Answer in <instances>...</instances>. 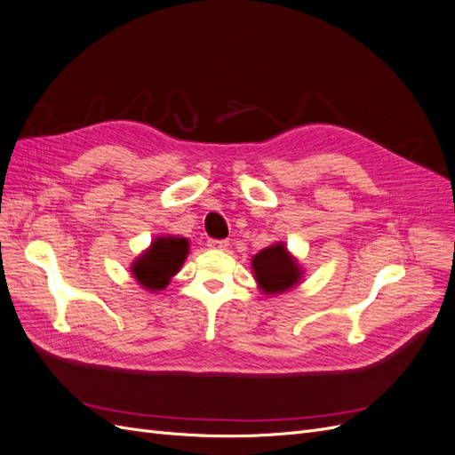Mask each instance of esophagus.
Segmentation results:
<instances>
[{
	"label": "esophagus",
	"instance_id": "esophagus-1",
	"mask_svg": "<svg viewBox=\"0 0 455 455\" xmlns=\"http://www.w3.org/2000/svg\"><path fill=\"white\" fill-rule=\"evenodd\" d=\"M209 246L214 251H226L229 246V241H226V239H209Z\"/></svg>",
	"mask_w": 455,
	"mask_h": 455
}]
</instances>
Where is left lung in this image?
I'll return each mask as SVG.
<instances>
[{
	"label": "left lung",
	"instance_id": "8db88e82",
	"mask_svg": "<svg viewBox=\"0 0 455 455\" xmlns=\"http://www.w3.org/2000/svg\"><path fill=\"white\" fill-rule=\"evenodd\" d=\"M252 269L261 291L269 294H279L288 291V288H292L301 277L299 266L296 264V259L288 254L283 243L259 251L252 258Z\"/></svg>",
	"mask_w": 455,
	"mask_h": 455
}]
</instances>
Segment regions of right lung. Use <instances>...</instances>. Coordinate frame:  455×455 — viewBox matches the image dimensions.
I'll return each mask as SVG.
<instances>
[{
	"label": "right lung",
	"instance_id": "1",
	"mask_svg": "<svg viewBox=\"0 0 455 455\" xmlns=\"http://www.w3.org/2000/svg\"><path fill=\"white\" fill-rule=\"evenodd\" d=\"M189 244L184 237H157L132 264V275L148 291H163L182 267Z\"/></svg>",
	"mask_w": 455,
	"mask_h": 455
}]
</instances>
